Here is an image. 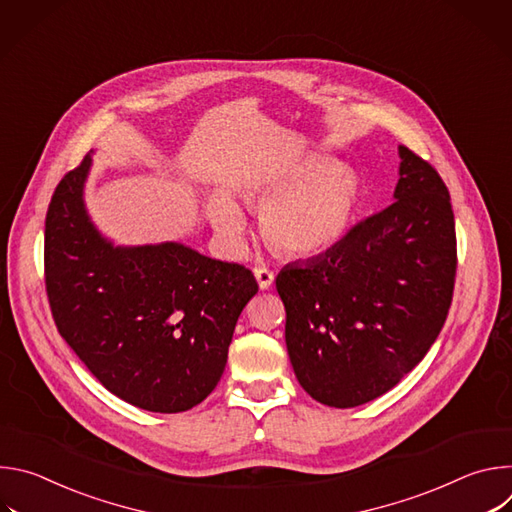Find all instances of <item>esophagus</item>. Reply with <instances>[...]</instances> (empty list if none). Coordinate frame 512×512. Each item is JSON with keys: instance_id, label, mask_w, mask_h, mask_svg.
<instances>
[{"instance_id": "34e87169", "label": "esophagus", "mask_w": 512, "mask_h": 512, "mask_svg": "<svg viewBox=\"0 0 512 512\" xmlns=\"http://www.w3.org/2000/svg\"><path fill=\"white\" fill-rule=\"evenodd\" d=\"M255 277H257V283L261 289H269L275 279V273L267 267H255Z\"/></svg>"}]
</instances>
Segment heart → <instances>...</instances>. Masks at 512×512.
I'll use <instances>...</instances> for the list:
<instances>
[{
  "instance_id": "1",
  "label": "heart",
  "mask_w": 512,
  "mask_h": 512,
  "mask_svg": "<svg viewBox=\"0 0 512 512\" xmlns=\"http://www.w3.org/2000/svg\"><path fill=\"white\" fill-rule=\"evenodd\" d=\"M358 178L346 166L306 160L255 184L245 192L251 208H263L261 233L271 247L291 257H310L330 249L346 233L356 204ZM208 216L233 249L243 245L245 214L227 196H214Z\"/></svg>"
}]
</instances>
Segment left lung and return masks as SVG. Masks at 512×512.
<instances>
[{
	"label": "left lung",
	"mask_w": 512,
	"mask_h": 512,
	"mask_svg": "<svg viewBox=\"0 0 512 512\" xmlns=\"http://www.w3.org/2000/svg\"><path fill=\"white\" fill-rule=\"evenodd\" d=\"M399 156L393 204L275 279L291 367L328 407H356L393 389L427 354L452 306L458 249L448 186L405 145Z\"/></svg>",
	"instance_id": "8db88e82"
}]
</instances>
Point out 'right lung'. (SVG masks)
<instances>
[{
    "label": "right lung",
    "mask_w": 512,
    "mask_h": 512,
    "mask_svg": "<svg viewBox=\"0 0 512 512\" xmlns=\"http://www.w3.org/2000/svg\"><path fill=\"white\" fill-rule=\"evenodd\" d=\"M87 156L46 212L44 281L54 324L99 383L156 413L188 411L221 381L253 273L180 243L113 247L89 221Z\"/></svg>",
    "instance_id": "1"
}]
</instances>
